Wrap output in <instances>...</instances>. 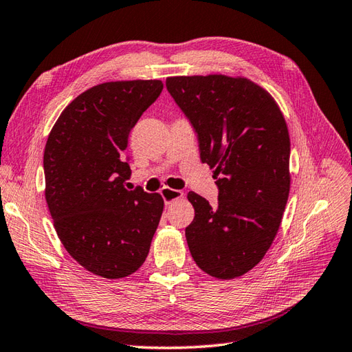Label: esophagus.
<instances>
[{
    "instance_id": "obj_1",
    "label": "esophagus",
    "mask_w": 352,
    "mask_h": 352,
    "mask_svg": "<svg viewBox=\"0 0 352 352\" xmlns=\"http://www.w3.org/2000/svg\"><path fill=\"white\" fill-rule=\"evenodd\" d=\"M162 197H164V201L166 205L174 204L175 201H179L184 197V193L182 190H177V188H170V187H164L160 190Z\"/></svg>"
}]
</instances>
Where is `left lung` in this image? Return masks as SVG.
Returning <instances> with one entry per match:
<instances>
[{"mask_svg": "<svg viewBox=\"0 0 352 352\" xmlns=\"http://www.w3.org/2000/svg\"><path fill=\"white\" fill-rule=\"evenodd\" d=\"M166 89L190 122L202 164L215 168L219 202L188 192L186 228L196 265L211 276L244 275L263 258L290 192V138L274 98L247 78L169 77Z\"/></svg>", "mask_w": 352, "mask_h": 352, "instance_id": "8db88e82", "label": "left lung"}]
</instances>
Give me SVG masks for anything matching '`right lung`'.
Listing matches in <instances>:
<instances>
[{
	"instance_id": "1",
	"label": "right lung",
	"mask_w": 352,
	"mask_h": 352,
	"mask_svg": "<svg viewBox=\"0 0 352 352\" xmlns=\"http://www.w3.org/2000/svg\"><path fill=\"white\" fill-rule=\"evenodd\" d=\"M160 80L98 85L62 114L44 148L46 201L65 250L102 278L133 274L146 260L164 199L126 190L131 129L156 101Z\"/></svg>"
}]
</instances>
